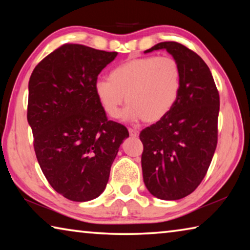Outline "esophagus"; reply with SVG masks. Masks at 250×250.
<instances>
[{
    "instance_id": "34e87169",
    "label": "esophagus",
    "mask_w": 250,
    "mask_h": 250,
    "mask_svg": "<svg viewBox=\"0 0 250 250\" xmlns=\"http://www.w3.org/2000/svg\"><path fill=\"white\" fill-rule=\"evenodd\" d=\"M129 133H130V137H138L139 135V131L135 130V129H129Z\"/></svg>"
}]
</instances>
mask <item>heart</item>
Instances as JSON below:
<instances>
[{"mask_svg": "<svg viewBox=\"0 0 250 250\" xmlns=\"http://www.w3.org/2000/svg\"><path fill=\"white\" fill-rule=\"evenodd\" d=\"M182 70L172 56H147L116 66L109 79H98L94 92L103 111L117 118L125 101V117L156 122L174 107L180 96ZM127 99H125V97Z\"/></svg>", "mask_w": 250, "mask_h": 250, "instance_id": "obj_1", "label": "heart"}]
</instances>
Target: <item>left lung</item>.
Wrapping results in <instances>:
<instances>
[{
    "label": "left lung",
    "mask_w": 250,
    "mask_h": 250,
    "mask_svg": "<svg viewBox=\"0 0 250 250\" xmlns=\"http://www.w3.org/2000/svg\"><path fill=\"white\" fill-rule=\"evenodd\" d=\"M167 49L181 66L180 96L173 109L140 132L143 181L152 195L174 201L188 196L204 179L216 150L219 94L208 66L176 42H162L146 53Z\"/></svg>",
    "instance_id": "8db88e82"
}]
</instances>
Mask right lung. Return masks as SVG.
<instances>
[{"mask_svg": "<svg viewBox=\"0 0 250 250\" xmlns=\"http://www.w3.org/2000/svg\"><path fill=\"white\" fill-rule=\"evenodd\" d=\"M118 55L64 44L34 68L27 121L34 150L50 186L74 202L98 197L128 129L108 120L94 92L98 75Z\"/></svg>", "mask_w": 250, "mask_h": 250, "instance_id": "1", "label": "right lung"}]
</instances>
